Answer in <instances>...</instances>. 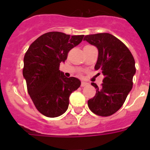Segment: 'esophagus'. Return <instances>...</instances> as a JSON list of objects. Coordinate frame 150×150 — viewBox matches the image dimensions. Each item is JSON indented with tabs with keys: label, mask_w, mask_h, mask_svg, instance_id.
I'll return each instance as SVG.
<instances>
[{
	"label": "esophagus",
	"mask_w": 150,
	"mask_h": 150,
	"mask_svg": "<svg viewBox=\"0 0 150 150\" xmlns=\"http://www.w3.org/2000/svg\"><path fill=\"white\" fill-rule=\"evenodd\" d=\"M88 83H86V82H82L81 83V86L82 87H84L86 86H88Z\"/></svg>",
	"instance_id": "1"
}]
</instances>
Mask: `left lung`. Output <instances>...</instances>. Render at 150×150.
Segmentation results:
<instances>
[{"mask_svg": "<svg viewBox=\"0 0 150 150\" xmlns=\"http://www.w3.org/2000/svg\"><path fill=\"white\" fill-rule=\"evenodd\" d=\"M84 40L98 50L95 69L104 76L100 88L91 83L97 90L88 106L98 116H111L121 108L132 90L136 73L134 59L121 40L108 33L86 35Z\"/></svg>", "mask_w": 150, "mask_h": 150, "instance_id": "1", "label": "left lung"}]
</instances>
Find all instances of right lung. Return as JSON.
Segmentation results:
<instances>
[{
  "label": "right lung",
  "mask_w": 150,
  "mask_h": 150,
  "mask_svg": "<svg viewBox=\"0 0 150 150\" xmlns=\"http://www.w3.org/2000/svg\"><path fill=\"white\" fill-rule=\"evenodd\" d=\"M84 35L70 36L52 31L34 41L24 57L23 76L28 92L40 113L47 117L59 116L66 112L69 97L81 82L67 78L60 71L61 62L67 59L68 52L81 43Z\"/></svg>",
  "instance_id": "right-lung-1"
}]
</instances>
